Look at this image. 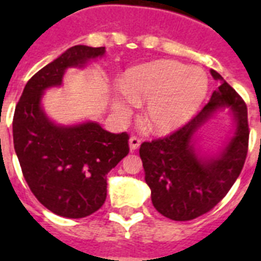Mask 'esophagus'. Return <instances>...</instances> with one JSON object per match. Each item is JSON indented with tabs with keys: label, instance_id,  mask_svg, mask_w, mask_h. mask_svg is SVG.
I'll list each match as a JSON object with an SVG mask.
<instances>
[{
	"label": "esophagus",
	"instance_id": "1",
	"mask_svg": "<svg viewBox=\"0 0 261 261\" xmlns=\"http://www.w3.org/2000/svg\"><path fill=\"white\" fill-rule=\"evenodd\" d=\"M140 144H141V141L136 136H132V137L129 138V149H130V151L137 150L138 147H140Z\"/></svg>",
	"mask_w": 261,
	"mask_h": 261
}]
</instances>
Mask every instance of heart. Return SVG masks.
Wrapping results in <instances>:
<instances>
[{
	"instance_id": "b5f03b06",
	"label": "heart",
	"mask_w": 261,
	"mask_h": 261,
	"mask_svg": "<svg viewBox=\"0 0 261 261\" xmlns=\"http://www.w3.org/2000/svg\"><path fill=\"white\" fill-rule=\"evenodd\" d=\"M115 99V110L124 112L133 100L146 99L144 116L156 133L180 128L195 115L208 91V77L197 66L162 60L130 69Z\"/></svg>"
}]
</instances>
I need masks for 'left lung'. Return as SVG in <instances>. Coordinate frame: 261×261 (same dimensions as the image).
<instances>
[{
  "label": "left lung",
  "instance_id": "obj_1",
  "mask_svg": "<svg viewBox=\"0 0 261 261\" xmlns=\"http://www.w3.org/2000/svg\"><path fill=\"white\" fill-rule=\"evenodd\" d=\"M211 74L220 86L208 105L183 128L140 147L151 202L170 220H195L213 209L238 179L247 156V106L220 73L212 69ZM222 109L230 111L234 130L218 153L201 154L195 149V135Z\"/></svg>",
  "mask_w": 261,
  "mask_h": 261
}]
</instances>
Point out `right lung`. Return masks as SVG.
Instances as JSON below:
<instances>
[{
	"instance_id": "1",
	"label": "right lung",
	"mask_w": 261,
	"mask_h": 261,
	"mask_svg": "<svg viewBox=\"0 0 261 261\" xmlns=\"http://www.w3.org/2000/svg\"><path fill=\"white\" fill-rule=\"evenodd\" d=\"M105 47L74 45L32 75L13 119L14 149L31 192L48 211L84 218L107 197V174L129 153L128 135L111 133L95 121L56 124L45 114V90L59 87L69 68L103 57Z\"/></svg>"
}]
</instances>
